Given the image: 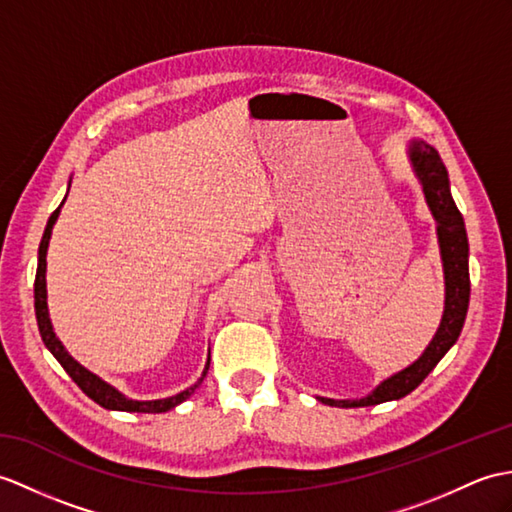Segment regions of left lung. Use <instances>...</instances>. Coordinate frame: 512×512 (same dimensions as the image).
Returning <instances> with one entry per match:
<instances>
[{
    "label": "left lung",
    "instance_id": "1",
    "mask_svg": "<svg viewBox=\"0 0 512 512\" xmlns=\"http://www.w3.org/2000/svg\"><path fill=\"white\" fill-rule=\"evenodd\" d=\"M408 157L412 163V170L417 174L419 183L423 187V194L430 207L432 216L436 220V235L438 246H441V259L445 270V312L443 320L438 325L432 342L427 344L421 358L412 362L403 371L390 375L384 379L371 395L362 399H327L318 397V401L327 403V406L338 408H362V406H377L384 401H395L410 395L423 379L434 371V366L443 360V355L454 347L462 325H465L467 310H469V294H471V281H469V242H467V229L462 213L458 211L454 198L449 192V176L445 165L430 144L421 139H414L408 146Z\"/></svg>",
    "mask_w": 512,
    "mask_h": 512
}]
</instances>
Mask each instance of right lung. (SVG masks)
<instances>
[{"instance_id":"add662e5","label":"right lung","mask_w":512,"mask_h":512,"mask_svg":"<svg viewBox=\"0 0 512 512\" xmlns=\"http://www.w3.org/2000/svg\"><path fill=\"white\" fill-rule=\"evenodd\" d=\"M67 198V196H65ZM65 202V200H63ZM63 202L58 205V209L52 213L50 220H47V227L45 233L41 237V246H39V266H37V279H34V312H37V323H39V331H41V338L45 342V347L50 349V353L54 358L61 362V366L65 368V373L74 379L78 384V388L85 392L89 399H93L95 403H100L102 408L106 410H122V412H152V414H159V412H168L172 408H176L178 403H183L185 399L192 397V392L202 384V379H205L207 371H209V360L205 364V371H202V377L194 386H189L187 390L178 392L174 397L168 399H154V401H135V399H128L124 397L120 390L113 388L111 384H106L104 379H100L98 375H93L91 371H87L85 366L78 364L71 355L67 353V349L63 347V342L56 338L54 334V327H52V320L50 314H47V288H45V268H47V246H50V237H52V227L58 218V213H61Z\"/></svg>"}]
</instances>
